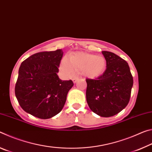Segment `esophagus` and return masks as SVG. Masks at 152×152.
<instances>
[{"mask_svg": "<svg viewBox=\"0 0 152 152\" xmlns=\"http://www.w3.org/2000/svg\"><path fill=\"white\" fill-rule=\"evenodd\" d=\"M78 80V78H74L73 79H72V81H73V82L74 83H76V82Z\"/></svg>", "mask_w": 152, "mask_h": 152, "instance_id": "esophagus-1", "label": "esophagus"}]
</instances>
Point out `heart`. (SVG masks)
Listing matches in <instances>:
<instances>
[{
	"label": "heart",
	"mask_w": 152,
	"mask_h": 152,
	"mask_svg": "<svg viewBox=\"0 0 152 152\" xmlns=\"http://www.w3.org/2000/svg\"><path fill=\"white\" fill-rule=\"evenodd\" d=\"M107 61L101 55L85 52H76L70 55L69 59L61 61L60 68L66 76H72L75 72H82L88 78H96L104 72Z\"/></svg>",
	"instance_id": "b5f03b06"
}]
</instances>
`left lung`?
<instances>
[{
	"instance_id": "left-lung-1",
	"label": "left lung",
	"mask_w": 152,
	"mask_h": 152,
	"mask_svg": "<svg viewBox=\"0 0 152 152\" xmlns=\"http://www.w3.org/2000/svg\"><path fill=\"white\" fill-rule=\"evenodd\" d=\"M107 69L96 79H86V101L92 112L102 117L114 116L129 101L133 84L127 62L110 51H102Z\"/></svg>"
}]
</instances>
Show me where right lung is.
<instances>
[{"instance_id":"1","label":"right lung","mask_w":152,"mask_h":152,"mask_svg":"<svg viewBox=\"0 0 152 152\" xmlns=\"http://www.w3.org/2000/svg\"><path fill=\"white\" fill-rule=\"evenodd\" d=\"M62 50L35 53L20 64L15 96L25 112L39 119L58 114L65 104L73 82L61 80L57 73Z\"/></svg>"}]
</instances>
